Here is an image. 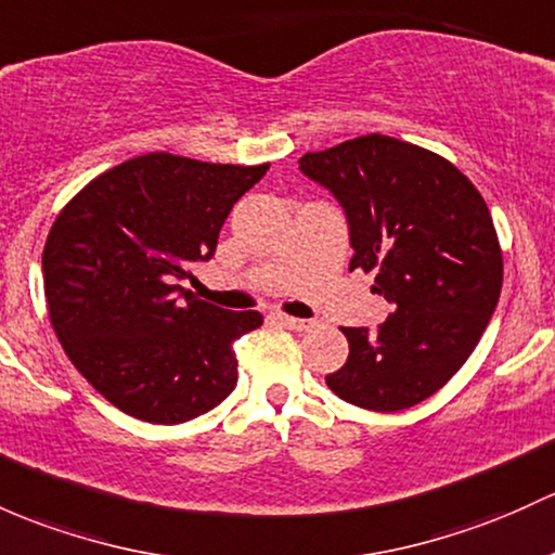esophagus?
<instances>
[{
    "label": "esophagus",
    "instance_id": "1",
    "mask_svg": "<svg viewBox=\"0 0 555 555\" xmlns=\"http://www.w3.org/2000/svg\"><path fill=\"white\" fill-rule=\"evenodd\" d=\"M278 320H280V325H285V327H288V331H299V333H307V331H312V327H314L312 320L291 318V314H278Z\"/></svg>",
    "mask_w": 555,
    "mask_h": 555
}]
</instances>
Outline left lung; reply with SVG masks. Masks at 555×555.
Instances as JSON below:
<instances>
[{
  "label": "left lung",
  "instance_id": "8db88e82",
  "mask_svg": "<svg viewBox=\"0 0 555 555\" xmlns=\"http://www.w3.org/2000/svg\"><path fill=\"white\" fill-rule=\"evenodd\" d=\"M299 169L347 211L349 270L373 272V291L395 307L378 333L341 327L349 357L327 389L378 413L413 408L461 371L498 307L490 208L455 164L397 137H354L307 153Z\"/></svg>",
  "mask_w": 555,
  "mask_h": 555
}]
</instances>
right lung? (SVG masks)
Wrapping results in <instances>:
<instances>
[{
    "mask_svg": "<svg viewBox=\"0 0 555 555\" xmlns=\"http://www.w3.org/2000/svg\"><path fill=\"white\" fill-rule=\"evenodd\" d=\"M267 169L147 153L94 177L52 222L41 254L52 331L121 413L171 426L235 389L232 344L264 320L201 301L180 280L217 251L230 208Z\"/></svg>",
    "mask_w": 555,
    "mask_h": 555,
    "instance_id": "right-lung-1",
    "label": "right lung"
}]
</instances>
